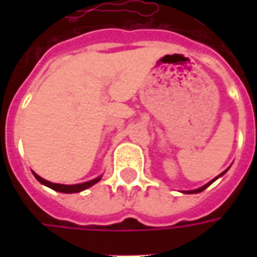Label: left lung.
I'll return each mask as SVG.
<instances>
[{
    "mask_svg": "<svg viewBox=\"0 0 257 257\" xmlns=\"http://www.w3.org/2000/svg\"><path fill=\"white\" fill-rule=\"evenodd\" d=\"M227 171H224V172L223 173H220V175H219V176H216L215 179H213V180H210L209 183H206L205 184V186H202V187H199V189H197V190H190V191H183V193H186V194H195V193H201V191H204L205 189H206V187H208V186H210V184L213 183V182H215L216 179H219L220 178V176H223V175H224V173H226Z\"/></svg>",
    "mask_w": 257,
    "mask_h": 257,
    "instance_id": "1",
    "label": "left lung"
}]
</instances>
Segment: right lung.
Returning a JSON list of instances; mask_svg holds the SVG:
<instances>
[{"instance_id": "obj_1", "label": "right lung", "mask_w": 257, "mask_h": 257, "mask_svg": "<svg viewBox=\"0 0 257 257\" xmlns=\"http://www.w3.org/2000/svg\"><path fill=\"white\" fill-rule=\"evenodd\" d=\"M34 173V172H33ZM36 179L44 186H47L49 189L55 190V191H59V193H66V194H71V193H79V191H84V190L89 189L92 187L93 184H96L99 180L101 179V176H97L93 180H89V182H85V183H79V184H58V183H52V182H48L45 179H42L41 176H38L37 173H34Z\"/></svg>"}]
</instances>
